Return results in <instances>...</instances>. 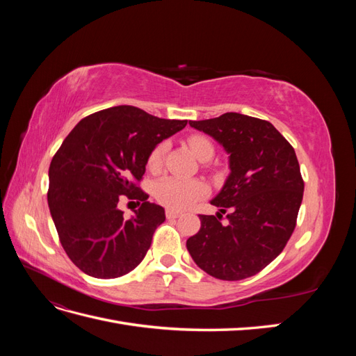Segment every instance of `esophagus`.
Returning a JSON list of instances; mask_svg holds the SVG:
<instances>
[{
	"label": "esophagus",
	"instance_id": "1",
	"mask_svg": "<svg viewBox=\"0 0 356 356\" xmlns=\"http://www.w3.org/2000/svg\"><path fill=\"white\" fill-rule=\"evenodd\" d=\"M181 215V212L178 211H174V209H166V218L172 220V218H178Z\"/></svg>",
	"mask_w": 356,
	"mask_h": 356
}]
</instances>
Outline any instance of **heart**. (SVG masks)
Here are the masks:
<instances>
[{
    "label": "heart",
    "instance_id": "obj_1",
    "mask_svg": "<svg viewBox=\"0 0 356 356\" xmlns=\"http://www.w3.org/2000/svg\"><path fill=\"white\" fill-rule=\"evenodd\" d=\"M188 147L191 153L200 161H208L213 156V145L208 138L195 135L188 138ZM166 152V144L161 143L153 148L149 153L147 166L149 170H159L163 163V156ZM207 187L197 179H184L178 177H165L156 182L154 196L156 199L170 209H186L193 202L200 199Z\"/></svg>",
    "mask_w": 356,
    "mask_h": 356
}]
</instances>
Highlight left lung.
<instances>
[{"instance_id":"left-lung-1","label":"left lung","mask_w":356,"mask_h":356,"mask_svg":"<svg viewBox=\"0 0 356 356\" xmlns=\"http://www.w3.org/2000/svg\"><path fill=\"white\" fill-rule=\"evenodd\" d=\"M188 123L224 148L230 174L211 200L220 208L217 217L199 215L200 230L188 238L187 250L217 279L254 276L282 252L296 227L305 182L294 148L272 123L239 113Z\"/></svg>"}]
</instances>
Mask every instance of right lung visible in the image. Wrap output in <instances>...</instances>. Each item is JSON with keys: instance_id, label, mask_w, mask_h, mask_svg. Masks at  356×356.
Returning <instances> with one entry per match:
<instances>
[{"instance_id": "obj_1", "label": "right lung", "mask_w": 356, "mask_h": 356, "mask_svg": "<svg viewBox=\"0 0 356 356\" xmlns=\"http://www.w3.org/2000/svg\"><path fill=\"white\" fill-rule=\"evenodd\" d=\"M186 124L118 105L83 118L63 139L49 168L47 202L63 250L81 272L113 279L144 260L166 217L135 181L153 148ZM122 194L142 200L131 219L116 208Z\"/></svg>"}]
</instances>
